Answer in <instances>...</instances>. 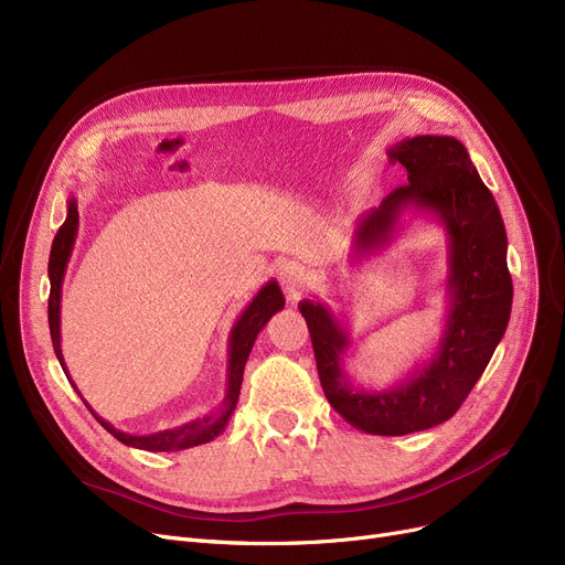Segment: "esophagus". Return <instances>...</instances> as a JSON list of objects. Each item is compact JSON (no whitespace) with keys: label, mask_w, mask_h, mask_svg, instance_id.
<instances>
[{"label":"esophagus","mask_w":565,"mask_h":565,"mask_svg":"<svg viewBox=\"0 0 565 565\" xmlns=\"http://www.w3.org/2000/svg\"><path fill=\"white\" fill-rule=\"evenodd\" d=\"M277 275H279V281H281L284 290L290 292V296H296V292H300L307 286V281H309L307 269L302 265H298V263H284L279 267Z\"/></svg>","instance_id":"34e87169"}]
</instances>
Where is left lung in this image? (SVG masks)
<instances>
[{"label": "left lung", "mask_w": 565, "mask_h": 565, "mask_svg": "<svg viewBox=\"0 0 565 565\" xmlns=\"http://www.w3.org/2000/svg\"><path fill=\"white\" fill-rule=\"evenodd\" d=\"M408 184L364 212L353 235L355 260L392 242L404 212L434 216L448 237V313L434 353L387 390L355 387L343 372L351 334L323 302L302 300L318 379L330 406L364 434L404 436L446 423L482 376L505 334L512 309L508 237L492 191L452 136L404 138L387 150Z\"/></svg>", "instance_id": "8db88e82"}]
</instances>
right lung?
I'll use <instances>...</instances> for the list:
<instances>
[{
  "instance_id": "obj_1",
  "label": "right lung",
  "mask_w": 565,
  "mask_h": 565,
  "mask_svg": "<svg viewBox=\"0 0 565 565\" xmlns=\"http://www.w3.org/2000/svg\"><path fill=\"white\" fill-rule=\"evenodd\" d=\"M76 235H78V203L71 195L68 203H66V218H64V224L60 226V231L53 239L51 260H47V277H51V298H47V326H51V339H53L55 355H57L68 381H71V376H68V370L64 364V355H62V332H60L62 309L60 307H62V284H64L68 258L73 254V244H76ZM284 305H286L284 292H281L279 284L273 279L256 292V298L247 307H244V311L239 313V318L231 330V337H228V364H226L224 399H222V404H218L216 411L203 415V418H195V420L184 423V425L173 427V429H163V431L140 434L138 436V434H127V431L115 429L108 420L102 418V415H96L94 408L87 402H85V406L92 411L94 418L99 420V425L106 431H110L119 440V444H125L129 448L150 450V452H175V450H186V448L201 446V444H210L214 436H218L226 429L231 415L237 406L244 364H247V360H249V353L254 349V341H256L258 332L267 326L269 318H273L279 309H284ZM71 385L76 387V383H73V381H71ZM76 392L81 395L78 387H76Z\"/></svg>"
}]
</instances>
